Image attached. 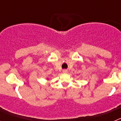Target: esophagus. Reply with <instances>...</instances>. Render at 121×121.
<instances>
[{
    "instance_id": "34e87169",
    "label": "esophagus",
    "mask_w": 121,
    "mask_h": 121,
    "mask_svg": "<svg viewBox=\"0 0 121 121\" xmlns=\"http://www.w3.org/2000/svg\"><path fill=\"white\" fill-rule=\"evenodd\" d=\"M63 73H66L68 72V71H67V70H63Z\"/></svg>"
}]
</instances>
